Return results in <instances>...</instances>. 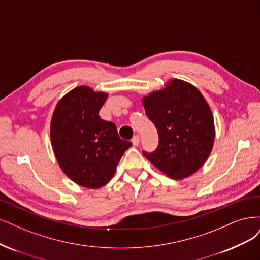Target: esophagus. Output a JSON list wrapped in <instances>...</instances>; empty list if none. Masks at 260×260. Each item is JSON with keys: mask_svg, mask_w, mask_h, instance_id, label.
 <instances>
[{"mask_svg": "<svg viewBox=\"0 0 260 260\" xmlns=\"http://www.w3.org/2000/svg\"><path fill=\"white\" fill-rule=\"evenodd\" d=\"M132 142H133V145L134 146H138L139 145V142H140V138H139V136L138 135H135L133 137V139H132Z\"/></svg>", "mask_w": 260, "mask_h": 260, "instance_id": "34e87169", "label": "esophagus"}]
</instances>
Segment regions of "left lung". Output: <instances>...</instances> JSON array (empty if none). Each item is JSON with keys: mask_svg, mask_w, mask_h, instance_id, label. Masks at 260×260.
<instances>
[{"mask_svg": "<svg viewBox=\"0 0 260 260\" xmlns=\"http://www.w3.org/2000/svg\"><path fill=\"white\" fill-rule=\"evenodd\" d=\"M142 105L158 134L157 148L142 154L170 178L194 174L211 154L215 140L213 113L201 91L173 79L165 88L142 98Z\"/></svg>", "mask_w": 260, "mask_h": 260, "instance_id": "obj_1", "label": "left lung"}]
</instances>
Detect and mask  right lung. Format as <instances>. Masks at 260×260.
Wrapping results in <instances>:
<instances>
[{"label": "right lung", "mask_w": 260, "mask_h": 260, "mask_svg": "<svg viewBox=\"0 0 260 260\" xmlns=\"http://www.w3.org/2000/svg\"><path fill=\"white\" fill-rule=\"evenodd\" d=\"M107 98L104 91L75 87L58 102L51 121L58 164L72 181L88 189L105 186L132 146L119 137L114 123L98 115Z\"/></svg>", "instance_id": "add662e5"}]
</instances>
